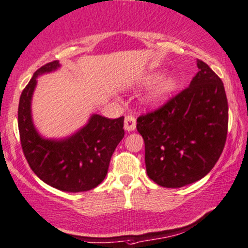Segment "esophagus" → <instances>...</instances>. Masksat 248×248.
Listing matches in <instances>:
<instances>
[{"instance_id":"1","label":"esophagus","mask_w":248,"mask_h":248,"mask_svg":"<svg viewBox=\"0 0 248 248\" xmlns=\"http://www.w3.org/2000/svg\"><path fill=\"white\" fill-rule=\"evenodd\" d=\"M135 128H136V119L131 115H128V117L124 119V130L130 133V131H134Z\"/></svg>"}]
</instances>
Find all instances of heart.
<instances>
[{"label":"heart","instance_id":"obj_1","mask_svg":"<svg viewBox=\"0 0 248 248\" xmlns=\"http://www.w3.org/2000/svg\"><path fill=\"white\" fill-rule=\"evenodd\" d=\"M156 78L155 74L149 75L145 78V82L155 80ZM177 88V80L171 75H164V77L158 78L146 93L145 103L152 108H158L170 98L175 90Z\"/></svg>","mask_w":248,"mask_h":248}]
</instances>
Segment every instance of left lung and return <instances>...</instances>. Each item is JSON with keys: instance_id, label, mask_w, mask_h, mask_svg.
Instances as JSON below:
<instances>
[{"instance_id": "obj_1", "label": "left lung", "mask_w": 248, "mask_h": 248, "mask_svg": "<svg viewBox=\"0 0 248 248\" xmlns=\"http://www.w3.org/2000/svg\"><path fill=\"white\" fill-rule=\"evenodd\" d=\"M190 86L164 108L137 119L145 143L147 176L164 187H182L205 177L224 149L228 101L223 82L206 62Z\"/></svg>"}]
</instances>
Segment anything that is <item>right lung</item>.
<instances>
[{
    "instance_id": "add662e5",
    "label": "right lung",
    "mask_w": 248,
    "mask_h": 248,
    "mask_svg": "<svg viewBox=\"0 0 248 248\" xmlns=\"http://www.w3.org/2000/svg\"><path fill=\"white\" fill-rule=\"evenodd\" d=\"M61 67V62L55 61L39 68L21 93L20 142L28 165L41 181L64 192H83L101 184L108 174L111 156L124 136V118L108 119L93 113L83 127L66 137L48 139L41 135L32 115L37 78Z\"/></svg>"
}]
</instances>
